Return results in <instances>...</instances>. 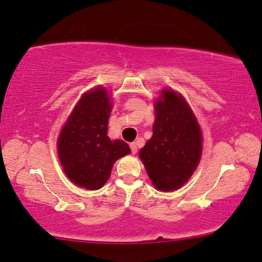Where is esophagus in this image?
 I'll list each match as a JSON object with an SVG mask.
<instances>
[{
  "label": "esophagus",
  "instance_id": "obj_1",
  "mask_svg": "<svg viewBox=\"0 0 262 262\" xmlns=\"http://www.w3.org/2000/svg\"><path fill=\"white\" fill-rule=\"evenodd\" d=\"M130 150H132V154H134V155H135V154L136 152H138V147H136V143H134V142H133V143H130Z\"/></svg>",
  "mask_w": 262,
  "mask_h": 262
}]
</instances>
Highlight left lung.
Segmentation results:
<instances>
[{
	"label": "left lung",
	"instance_id": "obj_1",
	"mask_svg": "<svg viewBox=\"0 0 262 262\" xmlns=\"http://www.w3.org/2000/svg\"><path fill=\"white\" fill-rule=\"evenodd\" d=\"M152 136L139 156L154 186L173 191L188 182L202 156V132L188 102L172 90L155 101Z\"/></svg>",
	"mask_w": 262,
	"mask_h": 262
}]
</instances>
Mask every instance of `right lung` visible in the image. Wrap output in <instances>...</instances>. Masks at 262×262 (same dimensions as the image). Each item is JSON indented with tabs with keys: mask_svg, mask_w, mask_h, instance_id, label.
I'll return each mask as SVG.
<instances>
[{
	"mask_svg": "<svg viewBox=\"0 0 262 262\" xmlns=\"http://www.w3.org/2000/svg\"><path fill=\"white\" fill-rule=\"evenodd\" d=\"M111 112L107 91L95 87L82 94L58 136V156L64 172L81 188H102L115 161L130 152L124 141L107 136Z\"/></svg>",
	"mask_w": 262,
	"mask_h": 262,
	"instance_id": "right-lung-1",
	"label": "right lung"
}]
</instances>
